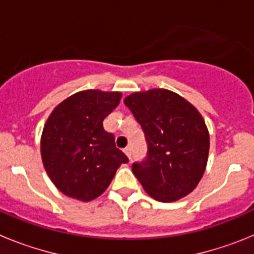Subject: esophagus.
<instances>
[{
    "label": "esophagus",
    "mask_w": 254,
    "mask_h": 254,
    "mask_svg": "<svg viewBox=\"0 0 254 254\" xmlns=\"http://www.w3.org/2000/svg\"><path fill=\"white\" fill-rule=\"evenodd\" d=\"M123 151H125V154L128 156V159H131V147H126Z\"/></svg>",
    "instance_id": "1"
}]
</instances>
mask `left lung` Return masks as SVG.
I'll return each mask as SVG.
<instances>
[{
	"label": "left lung",
	"mask_w": 254,
	"mask_h": 254,
	"mask_svg": "<svg viewBox=\"0 0 254 254\" xmlns=\"http://www.w3.org/2000/svg\"><path fill=\"white\" fill-rule=\"evenodd\" d=\"M125 104L146 138V159L132 164L143 190L160 202L190 194L207 165L210 134L202 116L188 100L167 89L133 93Z\"/></svg>",
	"instance_id": "1"
}]
</instances>
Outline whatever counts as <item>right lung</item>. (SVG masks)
<instances>
[{"instance_id": "1", "label": "right lung", "mask_w": 254, "mask_h": 254, "mask_svg": "<svg viewBox=\"0 0 254 254\" xmlns=\"http://www.w3.org/2000/svg\"><path fill=\"white\" fill-rule=\"evenodd\" d=\"M118 91H78L60 103L44 125L40 154L53 185L71 198L89 202L111 185L128 158L116 147L103 121L120 104Z\"/></svg>"}]
</instances>
